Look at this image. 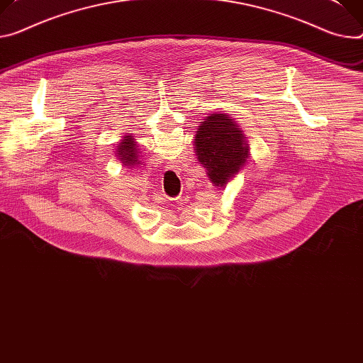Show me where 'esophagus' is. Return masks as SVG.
I'll return each instance as SVG.
<instances>
[{"label": "esophagus", "instance_id": "1", "mask_svg": "<svg viewBox=\"0 0 363 363\" xmlns=\"http://www.w3.org/2000/svg\"><path fill=\"white\" fill-rule=\"evenodd\" d=\"M162 200H164V199H162ZM164 201H167V200H164Z\"/></svg>", "mask_w": 363, "mask_h": 363}]
</instances>
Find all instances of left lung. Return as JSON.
I'll list each match as a JSON object with an SVG mask.
<instances>
[{
	"label": "left lung",
	"mask_w": 363,
	"mask_h": 363,
	"mask_svg": "<svg viewBox=\"0 0 363 363\" xmlns=\"http://www.w3.org/2000/svg\"><path fill=\"white\" fill-rule=\"evenodd\" d=\"M195 150L199 160L207 168L211 182L223 186L243 167L249 149L235 121L225 114H213L196 130Z\"/></svg>",
	"instance_id": "1"
}]
</instances>
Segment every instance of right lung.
Returning a JSON list of instances; mask_svg holds the SVG:
<instances>
[{
    "label": "right lung",
    "instance_id": "1",
    "mask_svg": "<svg viewBox=\"0 0 363 363\" xmlns=\"http://www.w3.org/2000/svg\"><path fill=\"white\" fill-rule=\"evenodd\" d=\"M130 138V136H128ZM118 155L121 156V160H123V163L124 164H135L136 162H138V156H136V153H138V150H136V146H135V143H133V140H130V139H124V142L118 146Z\"/></svg>",
    "mask_w": 363,
    "mask_h": 363
}]
</instances>
